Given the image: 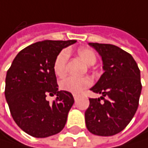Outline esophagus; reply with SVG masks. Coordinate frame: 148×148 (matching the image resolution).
<instances>
[{"instance_id": "1", "label": "esophagus", "mask_w": 148, "mask_h": 148, "mask_svg": "<svg viewBox=\"0 0 148 148\" xmlns=\"http://www.w3.org/2000/svg\"><path fill=\"white\" fill-rule=\"evenodd\" d=\"M73 97H74V100L76 101V100L77 99V94H76V93H74V94H73Z\"/></svg>"}]
</instances>
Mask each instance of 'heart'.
I'll list each match as a JSON object with an SVG mask.
<instances>
[{
	"label": "heart",
	"mask_w": 148,
	"mask_h": 148,
	"mask_svg": "<svg viewBox=\"0 0 148 148\" xmlns=\"http://www.w3.org/2000/svg\"><path fill=\"white\" fill-rule=\"evenodd\" d=\"M77 54L86 64L93 65L96 62V56L92 50L87 47H80L77 49ZM69 60V51L63 49L56 56L54 62V72L57 77H63L67 71V62ZM92 81L90 77H77L74 76L66 77L60 81V87L63 91L72 93H78L85 88L90 86Z\"/></svg>",
	"instance_id": "heart-1"
}]
</instances>
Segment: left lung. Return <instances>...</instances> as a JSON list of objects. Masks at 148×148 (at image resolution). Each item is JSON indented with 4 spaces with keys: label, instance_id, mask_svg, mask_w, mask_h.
<instances>
[{
    "label": "left lung",
    "instance_id": "1",
    "mask_svg": "<svg viewBox=\"0 0 148 148\" xmlns=\"http://www.w3.org/2000/svg\"><path fill=\"white\" fill-rule=\"evenodd\" d=\"M89 45L101 56L104 73L91 88L101 96L89 99L85 113L86 128L94 135L113 136L127 126L138 109L142 89L140 71L133 57L120 47L111 44Z\"/></svg>",
    "mask_w": 148,
    "mask_h": 148
}]
</instances>
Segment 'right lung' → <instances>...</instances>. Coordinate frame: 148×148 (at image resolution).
<instances>
[{
	"label": "right lung",
	"instance_id": "right-lung-1",
	"mask_svg": "<svg viewBox=\"0 0 148 148\" xmlns=\"http://www.w3.org/2000/svg\"><path fill=\"white\" fill-rule=\"evenodd\" d=\"M77 40H43L16 55L5 80V97L16 123L27 134L47 138L60 132L74 103L72 94L59 91L54 62L62 48ZM57 99L50 104L47 95Z\"/></svg>",
	"mask_w": 148,
	"mask_h": 148
}]
</instances>
